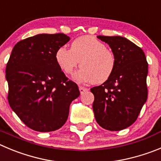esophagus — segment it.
I'll use <instances>...</instances> for the list:
<instances>
[{
    "instance_id": "obj_1",
    "label": "esophagus",
    "mask_w": 161,
    "mask_h": 161,
    "mask_svg": "<svg viewBox=\"0 0 161 161\" xmlns=\"http://www.w3.org/2000/svg\"><path fill=\"white\" fill-rule=\"evenodd\" d=\"M79 89H80V93H84V92H87V91L88 90V88H85V87H83V86H80L79 87Z\"/></svg>"
}]
</instances>
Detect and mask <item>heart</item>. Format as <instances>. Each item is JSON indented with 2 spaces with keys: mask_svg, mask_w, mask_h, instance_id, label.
Wrapping results in <instances>:
<instances>
[{
  "mask_svg": "<svg viewBox=\"0 0 161 161\" xmlns=\"http://www.w3.org/2000/svg\"><path fill=\"white\" fill-rule=\"evenodd\" d=\"M55 59L65 74L74 72L80 61L81 69L76 75L78 80L101 84L109 79L116 65L113 52L105 44L91 36H83L73 41L70 49L60 47Z\"/></svg>",
  "mask_w": 161,
  "mask_h": 161,
  "instance_id": "heart-1",
  "label": "heart"
}]
</instances>
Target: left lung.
Wrapping results in <instances>:
<instances>
[{"instance_id": "8db88e82", "label": "left lung", "mask_w": 161, "mask_h": 161, "mask_svg": "<svg viewBox=\"0 0 161 161\" xmlns=\"http://www.w3.org/2000/svg\"><path fill=\"white\" fill-rule=\"evenodd\" d=\"M109 45L116 58L113 74L105 82L90 89L92 109L103 129L120 131L136 120L148 98V62L144 53L122 36H97Z\"/></svg>"}]
</instances>
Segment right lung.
<instances>
[{
  "label": "right lung",
  "instance_id": "add662e5",
  "mask_svg": "<svg viewBox=\"0 0 161 161\" xmlns=\"http://www.w3.org/2000/svg\"><path fill=\"white\" fill-rule=\"evenodd\" d=\"M70 40L64 33L38 34L14 46L5 69L8 101L26 126L52 132L64 125L71 102L80 96L59 67L55 54Z\"/></svg>",
  "mask_w": 161,
  "mask_h": 161
}]
</instances>
